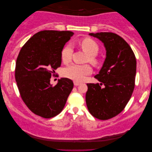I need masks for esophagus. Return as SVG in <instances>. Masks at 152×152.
Here are the masks:
<instances>
[{"instance_id":"1","label":"esophagus","mask_w":152,"mask_h":152,"mask_svg":"<svg viewBox=\"0 0 152 152\" xmlns=\"http://www.w3.org/2000/svg\"><path fill=\"white\" fill-rule=\"evenodd\" d=\"M80 84V82H76V81H75L74 82V85L75 86H79V85Z\"/></svg>"}]
</instances>
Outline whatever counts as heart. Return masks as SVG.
Returning <instances> with one entry per match:
<instances>
[{
	"instance_id": "heart-1",
	"label": "heart",
	"mask_w": 152,
	"mask_h": 152,
	"mask_svg": "<svg viewBox=\"0 0 152 152\" xmlns=\"http://www.w3.org/2000/svg\"><path fill=\"white\" fill-rule=\"evenodd\" d=\"M81 48L85 53L88 55V61L93 65H97L99 63L95 55L99 52V46L94 40L90 38L84 39L80 43ZM73 50L70 45H67L62 49L61 53V61L64 64H68L71 61ZM91 68L88 65H77L70 64L66 67L63 70V75L66 77L72 80L80 82L85 76L91 73Z\"/></svg>"
}]
</instances>
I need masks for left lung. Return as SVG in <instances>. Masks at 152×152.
I'll return each mask as SVG.
<instances>
[{"instance_id":"8db88e82","label":"left lung","mask_w":152,"mask_h":152,"mask_svg":"<svg viewBox=\"0 0 152 152\" xmlns=\"http://www.w3.org/2000/svg\"><path fill=\"white\" fill-rule=\"evenodd\" d=\"M106 50L102 67L95 77L99 84H87L86 102L89 112L99 120L115 117L126 107L135 86L136 59L129 45L112 32L89 33Z\"/></svg>"}]
</instances>
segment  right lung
<instances>
[{
  "label": "right lung",
  "mask_w": 152,
  "mask_h": 152,
  "mask_svg": "<svg viewBox=\"0 0 152 152\" xmlns=\"http://www.w3.org/2000/svg\"><path fill=\"white\" fill-rule=\"evenodd\" d=\"M73 34L70 31H41L18 54L15 79L20 96L31 111L42 118L61 113L73 88L68 78L58 80L54 86L50 84L52 73L61 64L62 49Z\"/></svg>",
  "instance_id": "obj_1"
}]
</instances>
